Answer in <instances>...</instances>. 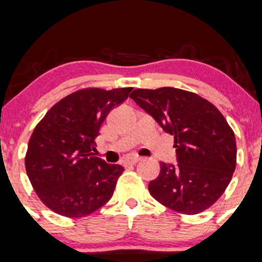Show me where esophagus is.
<instances>
[{"mask_svg":"<svg viewBox=\"0 0 262 262\" xmlns=\"http://www.w3.org/2000/svg\"><path fill=\"white\" fill-rule=\"evenodd\" d=\"M140 161V157H132V158L126 159V164H130V166H134Z\"/></svg>","mask_w":262,"mask_h":262,"instance_id":"esophagus-1","label":"esophagus"}]
</instances>
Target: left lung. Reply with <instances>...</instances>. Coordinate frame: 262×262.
Wrapping results in <instances>:
<instances>
[{"label":"left lung","instance_id":"1","mask_svg":"<svg viewBox=\"0 0 262 262\" xmlns=\"http://www.w3.org/2000/svg\"><path fill=\"white\" fill-rule=\"evenodd\" d=\"M130 98L174 137L177 166L161 162L148 189L170 210L197 214L227 188L236 168L235 133L219 109L196 93L177 88L136 89Z\"/></svg>","mask_w":262,"mask_h":262}]
</instances>
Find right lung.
Returning a JSON list of instances; mask_svg holds the SVG:
<instances>
[{
  "mask_svg": "<svg viewBox=\"0 0 262 262\" xmlns=\"http://www.w3.org/2000/svg\"><path fill=\"white\" fill-rule=\"evenodd\" d=\"M133 88H85L57 101L37 123L25 167L41 202L69 219L93 213L114 193L124 168L95 157V138L108 113Z\"/></svg>",
  "mask_w": 262,
  "mask_h": 262,
  "instance_id": "1",
  "label": "right lung"
}]
</instances>
